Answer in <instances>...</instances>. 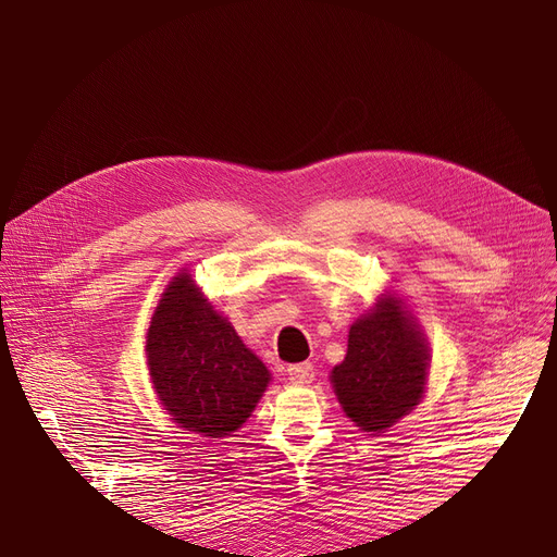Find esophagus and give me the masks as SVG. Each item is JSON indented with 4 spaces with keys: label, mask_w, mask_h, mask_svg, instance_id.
Returning <instances> with one entry per match:
<instances>
[{
    "label": "esophagus",
    "mask_w": 557,
    "mask_h": 557,
    "mask_svg": "<svg viewBox=\"0 0 557 557\" xmlns=\"http://www.w3.org/2000/svg\"><path fill=\"white\" fill-rule=\"evenodd\" d=\"M288 379L294 384H311L313 382V366L311 363H296L288 366Z\"/></svg>",
    "instance_id": "esophagus-1"
}]
</instances>
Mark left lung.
I'll use <instances>...</instances> for the list:
<instances>
[{
  "mask_svg": "<svg viewBox=\"0 0 557 557\" xmlns=\"http://www.w3.org/2000/svg\"><path fill=\"white\" fill-rule=\"evenodd\" d=\"M431 347L418 318L391 290L347 334V355L330 382L343 413L368 435L388 431L424 399Z\"/></svg>",
  "mask_w": 557,
  "mask_h": 557,
  "instance_id": "8db88e82",
  "label": "left lung"
}]
</instances>
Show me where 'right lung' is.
Here are the masks:
<instances>
[{
	"label": "right lung",
	"instance_id": "1",
	"mask_svg": "<svg viewBox=\"0 0 557 557\" xmlns=\"http://www.w3.org/2000/svg\"><path fill=\"white\" fill-rule=\"evenodd\" d=\"M146 363L169 420L227 437L252 416L271 372L187 271L166 284L146 332Z\"/></svg>",
	"mask_w": 557,
	"mask_h": 557
}]
</instances>
